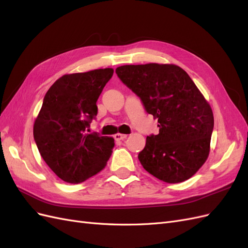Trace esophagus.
I'll use <instances>...</instances> for the list:
<instances>
[{
  "label": "esophagus",
  "mask_w": 248,
  "mask_h": 248,
  "mask_svg": "<svg viewBox=\"0 0 248 248\" xmlns=\"http://www.w3.org/2000/svg\"><path fill=\"white\" fill-rule=\"evenodd\" d=\"M115 140H124L127 138V135H124V133H116L115 135Z\"/></svg>",
  "instance_id": "1"
}]
</instances>
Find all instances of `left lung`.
Returning <instances> with one entry per match:
<instances>
[{"instance_id":"8db88e82","label":"left lung","mask_w":248,"mask_h":248,"mask_svg":"<svg viewBox=\"0 0 248 248\" xmlns=\"http://www.w3.org/2000/svg\"><path fill=\"white\" fill-rule=\"evenodd\" d=\"M117 75L157 118L159 132L146 139L139 160L151 175L168 184L189 179L211 149V105L186 72L172 63L126 64Z\"/></svg>"}]
</instances>
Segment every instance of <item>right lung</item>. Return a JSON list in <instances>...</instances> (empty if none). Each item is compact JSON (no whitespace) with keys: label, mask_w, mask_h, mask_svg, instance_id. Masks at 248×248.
I'll list each match as a JSON object with an SVG mask.
<instances>
[{"label":"right lung","mask_w":248,"mask_h":248,"mask_svg":"<svg viewBox=\"0 0 248 248\" xmlns=\"http://www.w3.org/2000/svg\"><path fill=\"white\" fill-rule=\"evenodd\" d=\"M113 69L65 74L46 92L33 125L42 157L65 183L79 184L105 168L115 140L88 133L97 116V100Z\"/></svg>","instance_id":"obj_1"}]
</instances>
